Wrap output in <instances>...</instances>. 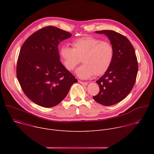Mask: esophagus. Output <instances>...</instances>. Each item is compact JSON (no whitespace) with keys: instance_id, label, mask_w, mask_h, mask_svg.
Masks as SVG:
<instances>
[{"instance_id":"esophagus-1","label":"esophagus","mask_w":154,"mask_h":154,"mask_svg":"<svg viewBox=\"0 0 154 154\" xmlns=\"http://www.w3.org/2000/svg\"><path fill=\"white\" fill-rule=\"evenodd\" d=\"M78 82H79V83L82 84V85H84V86H86V85H88V83H87V82H82V81H80V80H79Z\"/></svg>"}]
</instances>
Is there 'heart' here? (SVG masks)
I'll list each match as a JSON object with an SVG mask.
<instances>
[{"mask_svg": "<svg viewBox=\"0 0 154 154\" xmlns=\"http://www.w3.org/2000/svg\"><path fill=\"white\" fill-rule=\"evenodd\" d=\"M72 46V49L63 46L60 55L64 66L68 71H72L82 59L83 64L75 71L79 78L87 79L94 74L103 75L110 66L114 57V48L109 42L85 36L74 40Z\"/></svg>", "mask_w": 154, "mask_h": 154, "instance_id": "heart-1", "label": "heart"}]
</instances>
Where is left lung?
Masks as SVG:
<instances>
[{
	"instance_id": "left-lung-1",
	"label": "left lung",
	"mask_w": 154,
	"mask_h": 154,
	"mask_svg": "<svg viewBox=\"0 0 154 154\" xmlns=\"http://www.w3.org/2000/svg\"><path fill=\"white\" fill-rule=\"evenodd\" d=\"M114 48V57L107 71L96 83L100 91L93 99L100 104L110 106L123 99L132 90L138 73V61L135 49L124 35L113 30H100Z\"/></svg>"
}]
</instances>
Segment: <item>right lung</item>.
Listing matches in <instances>:
<instances>
[{"mask_svg":"<svg viewBox=\"0 0 154 154\" xmlns=\"http://www.w3.org/2000/svg\"><path fill=\"white\" fill-rule=\"evenodd\" d=\"M71 33L53 26L42 28L23 44L17 63V78L25 94L43 107L59 104L77 82L60 61L59 43Z\"/></svg>","mask_w":154,"mask_h":154,"instance_id":"add662e5","label":"right lung"}]
</instances>
